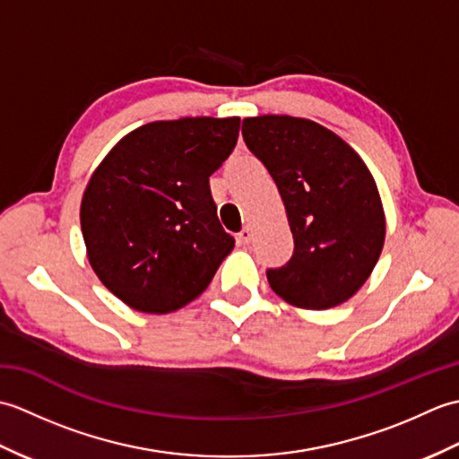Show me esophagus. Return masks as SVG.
<instances>
[{"mask_svg":"<svg viewBox=\"0 0 459 459\" xmlns=\"http://www.w3.org/2000/svg\"><path fill=\"white\" fill-rule=\"evenodd\" d=\"M238 240L242 242V245H248V242L252 240V229L250 227H245L240 232H238Z\"/></svg>","mask_w":459,"mask_h":459,"instance_id":"esophagus-1","label":"esophagus"}]
</instances>
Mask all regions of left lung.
I'll list each match as a JSON object with an SVG mask.
<instances>
[{"label":"left lung","mask_w":459,"mask_h":459,"mask_svg":"<svg viewBox=\"0 0 459 459\" xmlns=\"http://www.w3.org/2000/svg\"><path fill=\"white\" fill-rule=\"evenodd\" d=\"M242 138L284 201L294 255L268 270L288 304L329 309L355 296L385 245V211L365 161L337 134L294 116L242 120Z\"/></svg>","instance_id":"8db88e82"}]
</instances>
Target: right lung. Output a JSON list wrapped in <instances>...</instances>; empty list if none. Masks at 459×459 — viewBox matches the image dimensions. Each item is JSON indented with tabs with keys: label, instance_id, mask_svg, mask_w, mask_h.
<instances>
[{
	"label": "right lung",
	"instance_id": "right-lung-1",
	"mask_svg": "<svg viewBox=\"0 0 459 459\" xmlns=\"http://www.w3.org/2000/svg\"><path fill=\"white\" fill-rule=\"evenodd\" d=\"M240 118L140 126L94 169L81 203L86 255L126 306L169 314L199 298L235 248L209 178L235 150Z\"/></svg>",
	"mask_w": 459,
	"mask_h": 459
}]
</instances>
